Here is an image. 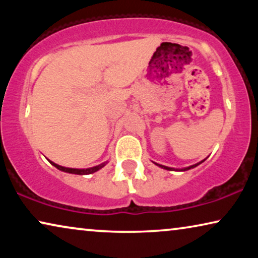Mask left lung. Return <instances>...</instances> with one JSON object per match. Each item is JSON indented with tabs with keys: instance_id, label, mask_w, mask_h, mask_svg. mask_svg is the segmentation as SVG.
Returning a JSON list of instances; mask_svg holds the SVG:
<instances>
[{
	"instance_id": "1",
	"label": "left lung",
	"mask_w": 258,
	"mask_h": 258,
	"mask_svg": "<svg viewBox=\"0 0 258 258\" xmlns=\"http://www.w3.org/2000/svg\"><path fill=\"white\" fill-rule=\"evenodd\" d=\"M200 163H197V164H194V165H190V167H188V168H185L184 170H189V169H191V168H195L196 165H199ZM157 165H160V164H157ZM160 167H162V168H164V169H168V170H171V168H168V167H164V165H160Z\"/></svg>"
}]
</instances>
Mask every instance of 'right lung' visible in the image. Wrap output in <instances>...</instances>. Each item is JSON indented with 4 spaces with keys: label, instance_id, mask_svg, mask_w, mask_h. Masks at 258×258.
I'll return each mask as SVG.
<instances>
[{
    "label": "right lung",
    "instance_id": "obj_1",
    "mask_svg": "<svg viewBox=\"0 0 258 258\" xmlns=\"http://www.w3.org/2000/svg\"><path fill=\"white\" fill-rule=\"evenodd\" d=\"M50 163L56 167L59 170L62 171H66V172H70V174H77V175H87V174H93V172L97 171L98 169H101L102 167H104V163H102L100 165H96V167H93V168H89V169H72V168H64V167H61V165L54 163V162H50Z\"/></svg>",
    "mask_w": 258,
    "mask_h": 258
}]
</instances>
